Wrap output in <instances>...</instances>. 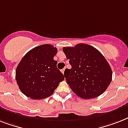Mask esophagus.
Returning <instances> with one entry per match:
<instances>
[{"instance_id": "1", "label": "esophagus", "mask_w": 128, "mask_h": 128, "mask_svg": "<svg viewBox=\"0 0 128 128\" xmlns=\"http://www.w3.org/2000/svg\"><path fill=\"white\" fill-rule=\"evenodd\" d=\"M65 69H66V68H63L62 70H61V72H62V73H63V74H64V71H65Z\"/></svg>"}]
</instances>
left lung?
<instances>
[{
	"instance_id": "obj_1",
	"label": "left lung",
	"mask_w": 128,
	"mask_h": 128,
	"mask_svg": "<svg viewBox=\"0 0 128 128\" xmlns=\"http://www.w3.org/2000/svg\"><path fill=\"white\" fill-rule=\"evenodd\" d=\"M71 69H66L67 84L76 95L91 99L103 94L111 83L112 71L104 56L93 46L78 44L62 48Z\"/></svg>"
}]
</instances>
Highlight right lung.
<instances>
[{"label": "right lung", "instance_id": "right-lung-1", "mask_svg": "<svg viewBox=\"0 0 128 128\" xmlns=\"http://www.w3.org/2000/svg\"><path fill=\"white\" fill-rule=\"evenodd\" d=\"M58 49L50 44L36 46L28 52L16 70V80L21 92L33 100L44 99L54 93L64 80L54 60Z\"/></svg>", "mask_w": 128, "mask_h": 128}]
</instances>
